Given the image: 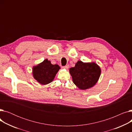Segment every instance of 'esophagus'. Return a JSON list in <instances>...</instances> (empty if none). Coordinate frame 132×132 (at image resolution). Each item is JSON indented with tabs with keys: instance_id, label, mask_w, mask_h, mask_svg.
I'll return each mask as SVG.
<instances>
[{
	"instance_id": "obj_1",
	"label": "esophagus",
	"mask_w": 132,
	"mask_h": 132,
	"mask_svg": "<svg viewBox=\"0 0 132 132\" xmlns=\"http://www.w3.org/2000/svg\"><path fill=\"white\" fill-rule=\"evenodd\" d=\"M69 68V65H66L65 66H64L62 67V68H64V69H66V70H67V69Z\"/></svg>"
}]
</instances>
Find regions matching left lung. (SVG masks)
<instances>
[{"mask_svg":"<svg viewBox=\"0 0 132 132\" xmlns=\"http://www.w3.org/2000/svg\"><path fill=\"white\" fill-rule=\"evenodd\" d=\"M69 71L74 84L79 89L84 90L93 87L97 84L101 69L95 62H84L79 60Z\"/></svg>","mask_w":132,"mask_h":132,"instance_id":"left-lung-1","label":"left lung"}]
</instances>
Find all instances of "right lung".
Instances as JSON below:
<instances>
[{"instance_id":"obj_1","label":"right lung","mask_w":132,"mask_h":132,"mask_svg":"<svg viewBox=\"0 0 132 132\" xmlns=\"http://www.w3.org/2000/svg\"><path fill=\"white\" fill-rule=\"evenodd\" d=\"M60 69L58 65H52L50 60L46 59L32 67V76L39 84L45 85L53 81Z\"/></svg>"}]
</instances>
